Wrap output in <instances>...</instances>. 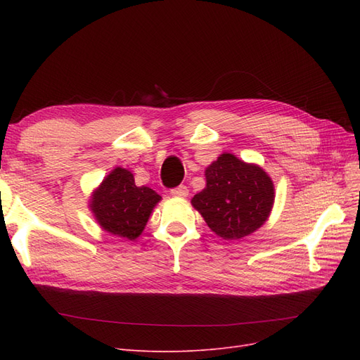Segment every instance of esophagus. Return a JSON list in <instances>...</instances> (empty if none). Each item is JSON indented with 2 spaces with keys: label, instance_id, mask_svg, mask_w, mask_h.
<instances>
[{
  "label": "esophagus",
  "instance_id": "34e87169",
  "mask_svg": "<svg viewBox=\"0 0 360 360\" xmlns=\"http://www.w3.org/2000/svg\"><path fill=\"white\" fill-rule=\"evenodd\" d=\"M171 195H172V197H176V198H186L189 195V189L181 184V186H179V188L171 189Z\"/></svg>",
  "mask_w": 360,
  "mask_h": 360
}]
</instances>
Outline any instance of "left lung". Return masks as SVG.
<instances>
[{"instance_id":"obj_1","label":"left lung","mask_w":360,"mask_h":360,"mask_svg":"<svg viewBox=\"0 0 360 360\" xmlns=\"http://www.w3.org/2000/svg\"><path fill=\"white\" fill-rule=\"evenodd\" d=\"M205 188L191 200L210 230L225 240L257 231L271 213L275 186L257 163L222 153L204 171Z\"/></svg>"}]
</instances>
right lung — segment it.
Returning <instances> with one entry per match:
<instances>
[{"label":"right lung","mask_w":360,"mask_h":360,"mask_svg":"<svg viewBox=\"0 0 360 360\" xmlns=\"http://www.w3.org/2000/svg\"><path fill=\"white\" fill-rule=\"evenodd\" d=\"M160 195L147 186H136L134 174L115 167L97 186L89 207L103 231L135 240L143 234Z\"/></svg>","instance_id":"obj_1"}]
</instances>
